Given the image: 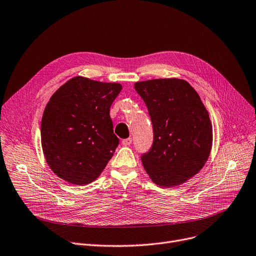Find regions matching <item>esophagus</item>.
Returning a JSON list of instances; mask_svg holds the SVG:
<instances>
[{"label": "esophagus", "mask_w": 256, "mask_h": 256, "mask_svg": "<svg viewBox=\"0 0 256 256\" xmlns=\"http://www.w3.org/2000/svg\"><path fill=\"white\" fill-rule=\"evenodd\" d=\"M132 138H128V139H124L122 140V145L124 146H128V145H130L132 144Z\"/></svg>", "instance_id": "obj_1"}]
</instances>
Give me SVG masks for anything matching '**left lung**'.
Returning <instances> with one entry per match:
<instances>
[{
  "instance_id": "1",
  "label": "left lung",
  "mask_w": 256,
  "mask_h": 256,
  "mask_svg": "<svg viewBox=\"0 0 256 256\" xmlns=\"http://www.w3.org/2000/svg\"><path fill=\"white\" fill-rule=\"evenodd\" d=\"M148 109L154 144L141 156L143 167L158 186H180L202 169L212 145L210 115L186 80L170 78L135 83Z\"/></svg>"
}]
</instances>
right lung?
<instances>
[{
  "instance_id": "obj_1",
  "label": "right lung",
  "mask_w": 256,
  "mask_h": 256,
  "mask_svg": "<svg viewBox=\"0 0 256 256\" xmlns=\"http://www.w3.org/2000/svg\"><path fill=\"white\" fill-rule=\"evenodd\" d=\"M121 89L119 83L78 76L50 96L40 135L46 163L58 178L84 186L100 176L119 142L110 106Z\"/></svg>"
}]
</instances>
